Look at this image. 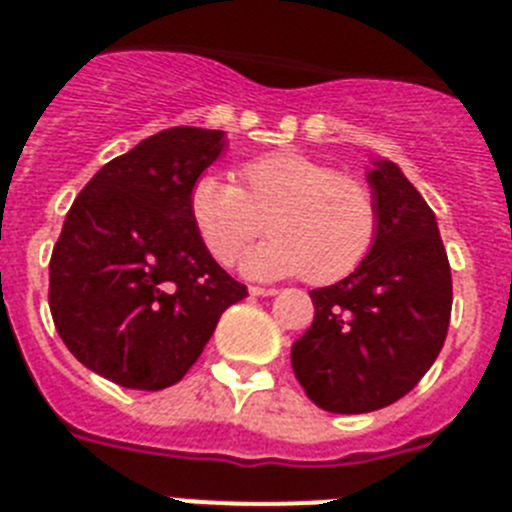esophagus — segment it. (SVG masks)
<instances>
[{"label": "esophagus", "instance_id": "obj_1", "mask_svg": "<svg viewBox=\"0 0 512 512\" xmlns=\"http://www.w3.org/2000/svg\"><path fill=\"white\" fill-rule=\"evenodd\" d=\"M248 292H251L253 297H271V295H277V289H274V287H256V284H253V287H248Z\"/></svg>", "mask_w": 512, "mask_h": 512}]
</instances>
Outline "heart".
<instances>
[{
	"label": "heart",
	"mask_w": 512,
	"mask_h": 512,
	"mask_svg": "<svg viewBox=\"0 0 512 512\" xmlns=\"http://www.w3.org/2000/svg\"><path fill=\"white\" fill-rule=\"evenodd\" d=\"M189 217L217 264L243 261L251 277H302L333 284L354 274L379 238L377 194L356 176L302 153H269L238 169V184L215 174L189 189Z\"/></svg>",
	"instance_id": "1"
}]
</instances>
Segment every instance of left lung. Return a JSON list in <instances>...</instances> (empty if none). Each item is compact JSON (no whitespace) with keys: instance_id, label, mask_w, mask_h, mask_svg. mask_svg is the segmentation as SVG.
<instances>
[{"instance_id":"1","label":"left lung","mask_w":512,"mask_h":512,"mask_svg":"<svg viewBox=\"0 0 512 512\" xmlns=\"http://www.w3.org/2000/svg\"><path fill=\"white\" fill-rule=\"evenodd\" d=\"M379 238L369 259L312 289L315 320L292 343V372L328 413H372L408 395L441 354L451 269L436 215L390 161L369 174Z\"/></svg>"}]
</instances>
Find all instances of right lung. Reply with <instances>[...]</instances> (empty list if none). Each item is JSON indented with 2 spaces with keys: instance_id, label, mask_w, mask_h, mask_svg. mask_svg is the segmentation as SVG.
Here are the masks:
<instances>
[{
  "instance_id": "add662e5",
  "label": "right lung",
  "mask_w": 512,
  "mask_h": 512,
  "mask_svg": "<svg viewBox=\"0 0 512 512\" xmlns=\"http://www.w3.org/2000/svg\"><path fill=\"white\" fill-rule=\"evenodd\" d=\"M223 130L169 128L104 164L76 194L51 253L48 305L81 364L128 390H164L248 295L212 259L189 189Z\"/></svg>"
}]
</instances>
